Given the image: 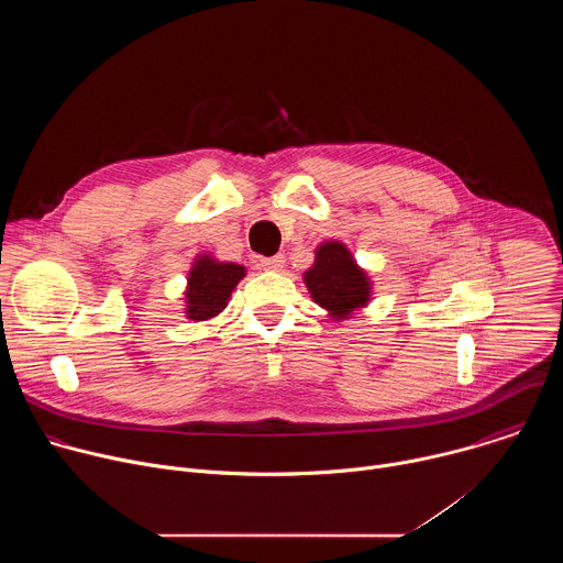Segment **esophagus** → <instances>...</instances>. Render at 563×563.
Here are the masks:
<instances>
[{
    "label": "esophagus",
    "mask_w": 563,
    "mask_h": 563,
    "mask_svg": "<svg viewBox=\"0 0 563 563\" xmlns=\"http://www.w3.org/2000/svg\"><path fill=\"white\" fill-rule=\"evenodd\" d=\"M261 267L267 269V272H280L285 267V258L278 254V256H272V258H263L261 261Z\"/></svg>",
    "instance_id": "1"
}]
</instances>
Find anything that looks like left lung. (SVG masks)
<instances>
[{
	"label": "left lung",
	"instance_id": "1",
	"mask_svg": "<svg viewBox=\"0 0 563 563\" xmlns=\"http://www.w3.org/2000/svg\"><path fill=\"white\" fill-rule=\"evenodd\" d=\"M311 300L336 323L352 318L372 300V278L341 240H325L313 252V265L302 274Z\"/></svg>",
	"mask_w": 563,
	"mask_h": 563
}]
</instances>
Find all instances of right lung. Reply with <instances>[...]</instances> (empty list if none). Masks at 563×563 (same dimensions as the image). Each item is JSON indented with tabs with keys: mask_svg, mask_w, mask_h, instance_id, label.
Returning <instances> with one entry per match:
<instances>
[{
	"mask_svg": "<svg viewBox=\"0 0 563 563\" xmlns=\"http://www.w3.org/2000/svg\"><path fill=\"white\" fill-rule=\"evenodd\" d=\"M245 274L243 265L218 261L211 254H198L187 274L183 313L194 323L216 318L227 307L231 291Z\"/></svg>",
	"mask_w": 563,
	"mask_h": 563,
	"instance_id": "1",
	"label": "right lung"
}]
</instances>
